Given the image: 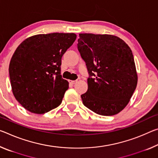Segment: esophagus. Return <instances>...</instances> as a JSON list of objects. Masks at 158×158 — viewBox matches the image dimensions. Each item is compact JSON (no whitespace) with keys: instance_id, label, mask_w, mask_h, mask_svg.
<instances>
[{"instance_id":"1","label":"esophagus","mask_w":158,"mask_h":158,"mask_svg":"<svg viewBox=\"0 0 158 158\" xmlns=\"http://www.w3.org/2000/svg\"><path fill=\"white\" fill-rule=\"evenodd\" d=\"M70 83L72 84H74L75 83H77V81H70Z\"/></svg>"}]
</instances>
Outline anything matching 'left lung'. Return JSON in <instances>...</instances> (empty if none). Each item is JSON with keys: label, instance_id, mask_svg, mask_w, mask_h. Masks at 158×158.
Instances as JSON below:
<instances>
[{"label": "left lung", "instance_id": "left-lung-1", "mask_svg": "<svg viewBox=\"0 0 158 158\" xmlns=\"http://www.w3.org/2000/svg\"><path fill=\"white\" fill-rule=\"evenodd\" d=\"M78 50L90 77L81 97L95 113L112 116L127 106L136 88L138 75L131 50L110 34H79Z\"/></svg>", "mask_w": 158, "mask_h": 158}]
</instances>
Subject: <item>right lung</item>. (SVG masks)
Here are the masks:
<instances>
[{"label":"right lung","mask_w":158,"mask_h":158,"mask_svg":"<svg viewBox=\"0 0 158 158\" xmlns=\"http://www.w3.org/2000/svg\"><path fill=\"white\" fill-rule=\"evenodd\" d=\"M74 33L37 34L24 40L12 56L9 74L12 94L27 110L44 114L61 104L69 82L62 78V57Z\"/></svg>","instance_id":"obj_1"}]
</instances>
